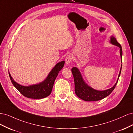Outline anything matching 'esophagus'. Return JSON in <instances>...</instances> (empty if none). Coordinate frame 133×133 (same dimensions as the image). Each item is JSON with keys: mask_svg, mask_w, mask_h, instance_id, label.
I'll return each instance as SVG.
<instances>
[{"mask_svg": "<svg viewBox=\"0 0 133 133\" xmlns=\"http://www.w3.org/2000/svg\"><path fill=\"white\" fill-rule=\"evenodd\" d=\"M72 59H73V57H72V55L70 54L68 55L65 58L66 64H68H68H69L70 63V62H71Z\"/></svg>", "mask_w": 133, "mask_h": 133, "instance_id": "obj_1", "label": "esophagus"}]
</instances>
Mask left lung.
<instances>
[{
  "label": "left lung",
  "mask_w": 133,
  "mask_h": 133,
  "mask_svg": "<svg viewBox=\"0 0 133 133\" xmlns=\"http://www.w3.org/2000/svg\"><path fill=\"white\" fill-rule=\"evenodd\" d=\"M110 39V42L112 44H114V45L118 46L120 48V56H121L122 58L123 53L121 45L117 42L116 39L114 37H111ZM121 70L122 67L121 69H120L119 77L120 76V73H121ZM71 72L72 74L73 75V77L74 79L75 92L76 95H77L79 98L85 100V101L87 102L98 101V100H102L103 98L107 97V96L111 94V92L114 90L119 80L118 77L117 82H116L115 85L111 88H110V89L106 90L99 91L92 89L91 87L88 86L86 83H85V82L83 81L81 74H80V71L77 68L74 67L72 68Z\"/></svg>",
  "instance_id": "left-lung-1"
}]
</instances>
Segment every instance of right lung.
<instances>
[{
	"label": "right lung",
	"instance_id": "obj_1",
	"mask_svg": "<svg viewBox=\"0 0 133 133\" xmlns=\"http://www.w3.org/2000/svg\"><path fill=\"white\" fill-rule=\"evenodd\" d=\"M64 63V61H62L57 64L50 72L46 79L42 83L28 87L23 86L16 83L9 73V77L13 85L23 95L28 98L42 99L50 94L55 80L59 71L63 68Z\"/></svg>",
	"mask_w": 133,
	"mask_h": 133
}]
</instances>
